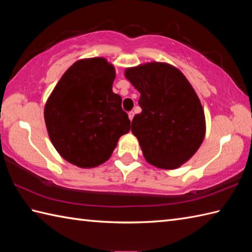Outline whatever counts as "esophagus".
Instances as JSON below:
<instances>
[{"instance_id":"esophagus-1","label":"esophagus","mask_w":252,"mask_h":252,"mask_svg":"<svg viewBox=\"0 0 252 252\" xmlns=\"http://www.w3.org/2000/svg\"><path fill=\"white\" fill-rule=\"evenodd\" d=\"M129 119L132 121V119H133V117H134V111H129Z\"/></svg>"}]
</instances>
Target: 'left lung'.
<instances>
[{
    "mask_svg": "<svg viewBox=\"0 0 252 252\" xmlns=\"http://www.w3.org/2000/svg\"><path fill=\"white\" fill-rule=\"evenodd\" d=\"M126 78L141 93L142 112L132 120L147 162L172 170L189 160L206 134L205 112L189 80L165 63L126 68Z\"/></svg>",
    "mask_w": 252,
    "mask_h": 252,
    "instance_id": "obj_1",
    "label": "left lung"
}]
</instances>
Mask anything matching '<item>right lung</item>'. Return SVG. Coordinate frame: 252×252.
Segmentation results:
<instances>
[{
	"label": "right lung",
	"mask_w": 252,
	"mask_h": 252,
	"mask_svg": "<svg viewBox=\"0 0 252 252\" xmlns=\"http://www.w3.org/2000/svg\"><path fill=\"white\" fill-rule=\"evenodd\" d=\"M115 67L105 58L80 60L63 74L44 108L51 142L61 156L77 167L107 161L120 136L131 126L112 92Z\"/></svg>",
	"instance_id": "right-lung-1"
}]
</instances>
